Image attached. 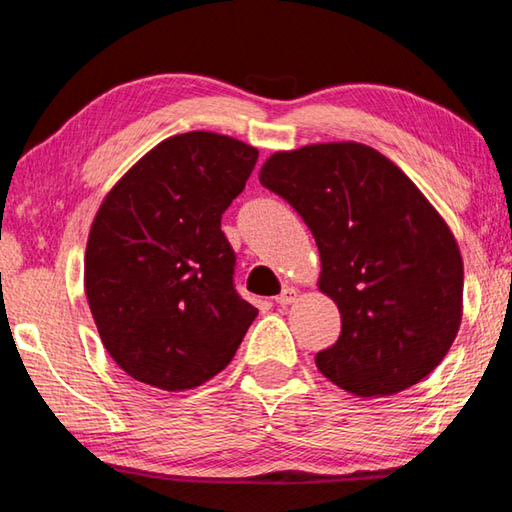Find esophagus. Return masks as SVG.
Here are the masks:
<instances>
[{
  "mask_svg": "<svg viewBox=\"0 0 512 512\" xmlns=\"http://www.w3.org/2000/svg\"><path fill=\"white\" fill-rule=\"evenodd\" d=\"M274 301L279 303L281 308H285V306H292V303L297 301V290H292V288H283V292H281L279 297H276Z\"/></svg>",
  "mask_w": 512,
  "mask_h": 512,
  "instance_id": "obj_1",
  "label": "esophagus"
}]
</instances>
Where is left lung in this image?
I'll return each instance as SVG.
<instances>
[{"label": "left lung", "instance_id": "obj_1", "mask_svg": "<svg viewBox=\"0 0 512 512\" xmlns=\"http://www.w3.org/2000/svg\"><path fill=\"white\" fill-rule=\"evenodd\" d=\"M261 184L315 236L319 290L342 333L315 362L360 398L393 396L427 378L461 324L463 261L450 227L416 184L355 141L276 152Z\"/></svg>", "mask_w": 512, "mask_h": 512}]
</instances>
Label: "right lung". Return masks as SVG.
Wrapping results in <instances>:
<instances>
[{"label": "right lung", "mask_w": 512, "mask_h": 512, "mask_svg": "<svg viewBox=\"0 0 512 512\" xmlns=\"http://www.w3.org/2000/svg\"><path fill=\"white\" fill-rule=\"evenodd\" d=\"M258 150L215 132L175 134L141 157L98 209L85 292L107 353L164 391L200 387L227 366L258 310L236 292L222 213Z\"/></svg>", "instance_id": "1"}]
</instances>
